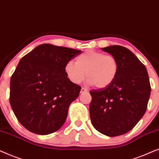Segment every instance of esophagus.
I'll return each mask as SVG.
<instances>
[{"label":"esophagus","instance_id":"obj_1","mask_svg":"<svg viewBox=\"0 0 159 159\" xmlns=\"http://www.w3.org/2000/svg\"><path fill=\"white\" fill-rule=\"evenodd\" d=\"M88 92V90L84 88V87L81 88V94H83V93H85V92Z\"/></svg>","mask_w":159,"mask_h":159}]
</instances>
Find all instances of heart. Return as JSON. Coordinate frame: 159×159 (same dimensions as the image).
<instances>
[{"label": "heart", "instance_id": "1", "mask_svg": "<svg viewBox=\"0 0 159 159\" xmlns=\"http://www.w3.org/2000/svg\"><path fill=\"white\" fill-rule=\"evenodd\" d=\"M118 70V61L113 56L94 50L86 51L76 57L75 62L69 61L65 65V73L72 83L80 84L86 73L87 84L98 89L111 85Z\"/></svg>", "mask_w": 159, "mask_h": 159}]
</instances>
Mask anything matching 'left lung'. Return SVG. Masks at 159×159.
Listing matches in <instances>:
<instances>
[{
  "label": "left lung",
  "mask_w": 159,
  "mask_h": 159,
  "mask_svg": "<svg viewBox=\"0 0 159 159\" xmlns=\"http://www.w3.org/2000/svg\"><path fill=\"white\" fill-rule=\"evenodd\" d=\"M102 50L117 60L119 70L108 87L91 90V121L102 134L119 136L132 130L144 116L151 84L145 66L128 48L114 45Z\"/></svg>",
  "instance_id": "1"
}]
</instances>
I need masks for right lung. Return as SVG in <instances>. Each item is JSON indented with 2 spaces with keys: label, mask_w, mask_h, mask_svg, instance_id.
Returning a JSON list of instances; mask_svg holds the SVG:
<instances>
[{
  "label": "right lung",
  "mask_w": 159,
  "mask_h": 159,
  "mask_svg": "<svg viewBox=\"0 0 159 159\" xmlns=\"http://www.w3.org/2000/svg\"><path fill=\"white\" fill-rule=\"evenodd\" d=\"M81 51L44 43L21 59L10 81V104L30 132L45 135L60 129L81 87L72 83L65 65Z\"/></svg>",
  "instance_id": "right-lung-1"
}]
</instances>
